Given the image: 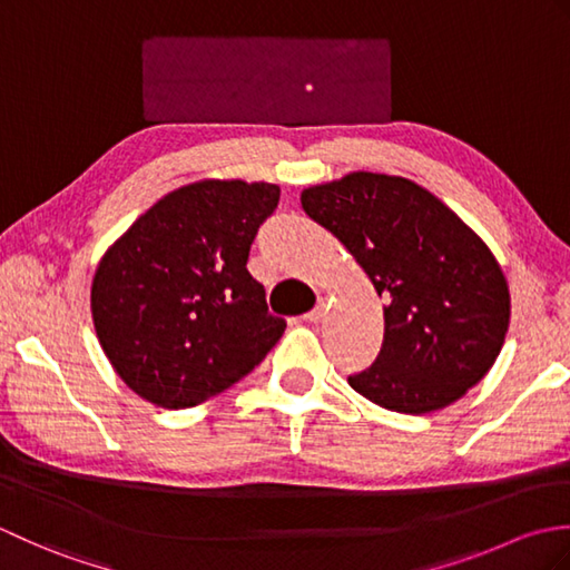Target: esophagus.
Returning <instances> with one entry per match:
<instances>
[{"label": "esophagus", "instance_id": "1", "mask_svg": "<svg viewBox=\"0 0 570 570\" xmlns=\"http://www.w3.org/2000/svg\"><path fill=\"white\" fill-rule=\"evenodd\" d=\"M325 311H328V298H325V296H318L316 306H313V311H308V313H306V321H311V323H318V321H323V318H325Z\"/></svg>", "mask_w": 570, "mask_h": 570}]
</instances>
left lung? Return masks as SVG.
<instances>
[{
  "label": "left lung",
  "mask_w": 570,
  "mask_h": 570,
  "mask_svg": "<svg viewBox=\"0 0 570 570\" xmlns=\"http://www.w3.org/2000/svg\"><path fill=\"white\" fill-rule=\"evenodd\" d=\"M311 220L343 242L384 301V343L347 377L370 402L431 414L458 402L498 360L510 328L500 262L431 190L353 171L301 193Z\"/></svg>",
  "instance_id": "1"
}]
</instances>
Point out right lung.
I'll list each match as a JSON object with an SVG mask.
<instances>
[{
  "label": "right lung",
  "mask_w": 570,
  "mask_h": 570,
  "mask_svg": "<svg viewBox=\"0 0 570 570\" xmlns=\"http://www.w3.org/2000/svg\"><path fill=\"white\" fill-rule=\"evenodd\" d=\"M264 180L205 178L166 193L95 269L98 341L131 392L164 409L208 402L249 374L284 335L247 272L278 205Z\"/></svg>",
  "instance_id": "add662e5"
}]
</instances>
